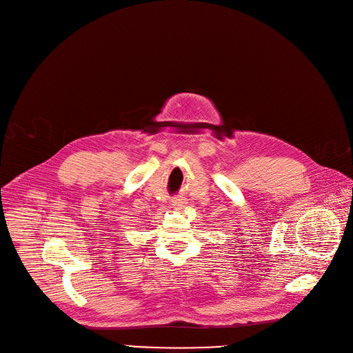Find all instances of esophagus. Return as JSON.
Segmentation results:
<instances>
[{
	"instance_id": "esophagus-1",
	"label": "esophagus",
	"mask_w": 353,
	"mask_h": 353,
	"mask_svg": "<svg viewBox=\"0 0 353 353\" xmlns=\"http://www.w3.org/2000/svg\"><path fill=\"white\" fill-rule=\"evenodd\" d=\"M184 203H186V201H184V199H174L172 206H173L174 209H181V208L184 206Z\"/></svg>"
}]
</instances>
